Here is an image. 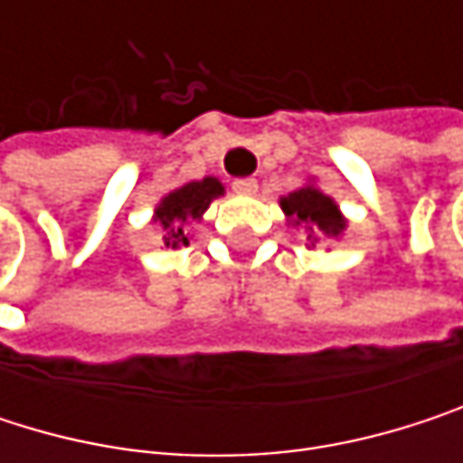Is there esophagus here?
I'll list each match as a JSON object with an SVG mask.
<instances>
[{
  "mask_svg": "<svg viewBox=\"0 0 463 463\" xmlns=\"http://www.w3.org/2000/svg\"><path fill=\"white\" fill-rule=\"evenodd\" d=\"M232 190L241 193V195H251V193H257V179H251V176L235 179V182H232Z\"/></svg>",
  "mask_w": 463,
  "mask_h": 463,
  "instance_id": "34e87169",
  "label": "esophagus"
}]
</instances>
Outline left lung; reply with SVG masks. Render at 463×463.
<instances>
[{"label": "left lung", "mask_w": 463, "mask_h": 463, "mask_svg": "<svg viewBox=\"0 0 463 463\" xmlns=\"http://www.w3.org/2000/svg\"><path fill=\"white\" fill-rule=\"evenodd\" d=\"M281 209L300 231L308 232V238L314 232L340 235L345 228L332 198H326L317 187H303V190L289 193L287 198H281Z\"/></svg>", "instance_id": "1"}]
</instances>
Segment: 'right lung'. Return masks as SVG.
<instances>
[{"mask_svg":"<svg viewBox=\"0 0 463 463\" xmlns=\"http://www.w3.org/2000/svg\"><path fill=\"white\" fill-rule=\"evenodd\" d=\"M217 195H222V184L214 176H206L201 182H190V184L168 193L160 201V206L155 209V222L163 228L165 246L187 243L190 222L198 220Z\"/></svg>","mask_w":463,"mask_h":463,"instance_id":"1","label":"right lung"}]
</instances>
